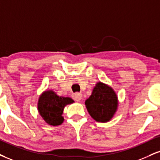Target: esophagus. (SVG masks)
I'll return each instance as SVG.
<instances>
[{
    "label": "esophagus",
    "instance_id": "esophagus-1",
    "mask_svg": "<svg viewBox=\"0 0 160 160\" xmlns=\"http://www.w3.org/2000/svg\"><path fill=\"white\" fill-rule=\"evenodd\" d=\"M73 98H74L76 101L80 102L82 99V94L79 93V92H76V93L73 94Z\"/></svg>",
    "mask_w": 160,
    "mask_h": 160
}]
</instances>
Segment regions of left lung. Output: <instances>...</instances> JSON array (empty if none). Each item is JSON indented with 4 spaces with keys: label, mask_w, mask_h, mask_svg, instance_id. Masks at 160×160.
I'll return each mask as SVG.
<instances>
[{
    "label": "left lung",
    "mask_w": 160,
    "mask_h": 160,
    "mask_svg": "<svg viewBox=\"0 0 160 160\" xmlns=\"http://www.w3.org/2000/svg\"><path fill=\"white\" fill-rule=\"evenodd\" d=\"M85 105L94 120L98 122H108L118 109V96L112 88L98 82L92 90L91 96L86 100Z\"/></svg>",
    "instance_id": "left-lung-1"
}]
</instances>
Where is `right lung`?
<instances>
[{"instance_id": "1", "label": "right lung", "mask_w": 160, "mask_h": 160, "mask_svg": "<svg viewBox=\"0 0 160 160\" xmlns=\"http://www.w3.org/2000/svg\"><path fill=\"white\" fill-rule=\"evenodd\" d=\"M68 97L59 96L52 90L42 92L38 101V111L45 122L52 126L60 125L64 121L62 116L65 107L74 103Z\"/></svg>"}]
</instances>
